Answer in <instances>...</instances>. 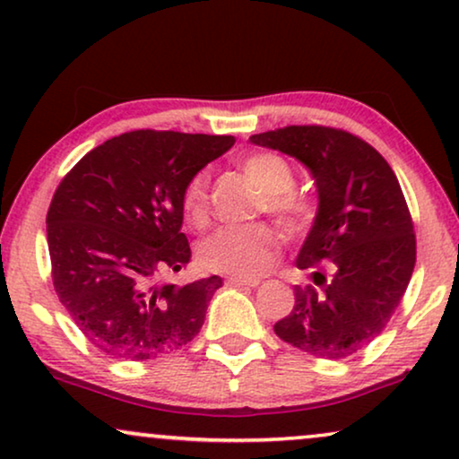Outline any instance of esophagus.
Masks as SVG:
<instances>
[{
    "instance_id": "1",
    "label": "esophagus",
    "mask_w": 459,
    "mask_h": 459,
    "mask_svg": "<svg viewBox=\"0 0 459 459\" xmlns=\"http://www.w3.org/2000/svg\"><path fill=\"white\" fill-rule=\"evenodd\" d=\"M225 284L230 286H238V288H255L259 286V280H248V278H236V275H231V278L225 280Z\"/></svg>"
}]
</instances>
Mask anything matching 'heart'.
Returning <instances> with one entry per match:
<instances>
[{"label":"heart","mask_w":459,"mask_h":459,"mask_svg":"<svg viewBox=\"0 0 459 459\" xmlns=\"http://www.w3.org/2000/svg\"><path fill=\"white\" fill-rule=\"evenodd\" d=\"M240 169L265 192V209L288 236H303L316 217L313 200L294 190L297 173L290 160L278 152H250L240 160ZM181 211L194 228H204L211 217L209 175L200 171L187 181L181 194ZM280 255V236L265 223L223 228L198 247V263L209 272L256 278L273 267Z\"/></svg>","instance_id":"heart-1"}]
</instances>
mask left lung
Returning <instances> with one entry per match:
<instances>
[{
	"instance_id": "8db88e82",
	"label": "left lung",
	"mask_w": 459,
	"mask_h": 459,
	"mask_svg": "<svg viewBox=\"0 0 459 459\" xmlns=\"http://www.w3.org/2000/svg\"><path fill=\"white\" fill-rule=\"evenodd\" d=\"M250 142L305 162L319 194L297 259L313 284L294 286V307L275 334L309 355L344 359L385 330L416 265V231L397 175L366 140L325 125H288Z\"/></svg>"
}]
</instances>
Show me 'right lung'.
<instances>
[{
	"instance_id": "right-lung-1",
	"label": "right lung",
	"mask_w": 459,
	"mask_h": 459,
	"mask_svg": "<svg viewBox=\"0 0 459 459\" xmlns=\"http://www.w3.org/2000/svg\"><path fill=\"white\" fill-rule=\"evenodd\" d=\"M234 135L137 129L87 152L56 187L48 248L60 303L106 355L148 361L184 347L204 324L219 275L159 284L192 259L181 194L234 146Z\"/></svg>"
}]
</instances>
